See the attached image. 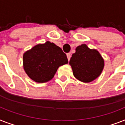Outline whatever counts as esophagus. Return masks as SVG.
<instances>
[{"label":"esophagus","instance_id":"1","mask_svg":"<svg viewBox=\"0 0 125 125\" xmlns=\"http://www.w3.org/2000/svg\"><path fill=\"white\" fill-rule=\"evenodd\" d=\"M67 56L68 60L69 61L70 59H71V52H69V53L67 54Z\"/></svg>","mask_w":125,"mask_h":125}]
</instances>
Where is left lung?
I'll list each match as a JSON object with an SVG mask.
<instances>
[{"label":"left lung","instance_id":"8db88e82","mask_svg":"<svg viewBox=\"0 0 125 125\" xmlns=\"http://www.w3.org/2000/svg\"><path fill=\"white\" fill-rule=\"evenodd\" d=\"M69 64L73 74L81 82H91L99 76L104 67V61L98 51L90 49L85 44L77 47Z\"/></svg>","mask_w":125,"mask_h":125}]
</instances>
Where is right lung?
<instances>
[{
  "instance_id": "obj_1",
  "label": "right lung",
  "mask_w": 125,
  "mask_h": 125,
  "mask_svg": "<svg viewBox=\"0 0 125 125\" xmlns=\"http://www.w3.org/2000/svg\"><path fill=\"white\" fill-rule=\"evenodd\" d=\"M23 60L26 74L38 83L51 80L60 66L68 63L66 54L62 49L49 41L35 45L26 51Z\"/></svg>"
}]
</instances>
